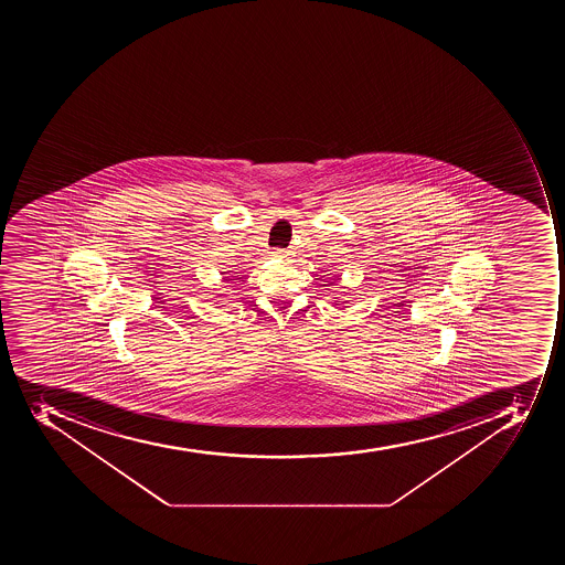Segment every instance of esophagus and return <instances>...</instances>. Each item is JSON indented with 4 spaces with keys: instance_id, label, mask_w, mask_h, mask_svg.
<instances>
[{
    "instance_id": "34e87169",
    "label": "esophagus",
    "mask_w": 565,
    "mask_h": 565,
    "mask_svg": "<svg viewBox=\"0 0 565 565\" xmlns=\"http://www.w3.org/2000/svg\"><path fill=\"white\" fill-rule=\"evenodd\" d=\"M271 256H274V258H288V253H286V250L277 249L271 253Z\"/></svg>"
}]
</instances>
